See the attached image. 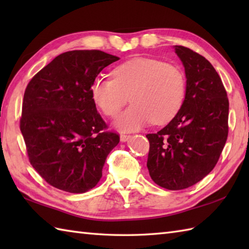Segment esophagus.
<instances>
[{"label":"esophagus","mask_w":249,"mask_h":249,"mask_svg":"<svg viewBox=\"0 0 249 249\" xmlns=\"http://www.w3.org/2000/svg\"><path fill=\"white\" fill-rule=\"evenodd\" d=\"M130 138H131V136H130V135L122 134V135L120 136V140H121L122 142H126V141H128Z\"/></svg>","instance_id":"obj_1"}]
</instances>
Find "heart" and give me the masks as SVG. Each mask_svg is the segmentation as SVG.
I'll list each match as a JSON object with an SVG mask.
<instances>
[{
    "label": "heart",
    "instance_id": "b5f03b06",
    "mask_svg": "<svg viewBox=\"0 0 249 249\" xmlns=\"http://www.w3.org/2000/svg\"><path fill=\"white\" fill-rule=\"evenodd\" d=\"M113 78L97 77L91 96L103 112L114 118L128 102L133 105L114 122L121 131H136L152 121L168 123L178 112L186 91L182 71L161 61L136 57L115 67Z\"/></svg>",
    "mask_w": 249,
    "mask_h": 249
}]
</instances>
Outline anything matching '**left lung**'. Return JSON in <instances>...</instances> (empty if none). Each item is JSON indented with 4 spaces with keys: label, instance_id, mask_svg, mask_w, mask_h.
<instances>
[{
    "label": "left lung",
    "instance_id": "left-lung-1",
    "mask_svg": "<svg viewBox=\"0 0 249 249\" xmlns=\"http://www.w3.org/2000/svg\"><path fill=\"white\" fill-rule=\"evenodd\" d=\"M186 77L184 102L176 116L150 141L147 169L169 190L193 186L213 170L228 137L229 100L221 79L204 56L174 46Z\"/></svg>",
    "mask_w": 249,
    "mask_h": 249
}]
</instances>
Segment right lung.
I'll return each mask as SVG.
<instances>
[{
	"mask_svg": "<svg viewBox=\"0 0 249 249\" xmlns=\"http://www.w3.org/2000/svg\"><path fill=\"white\" fill-rule=\"evenodd\" d=\"M120 57L99 50H73L54 57L25 89L20 130L31 165L47 183L71 194L96 186L120 137L91 96L98 73Z\"/></svg>",
	"mask_w": 249,
	"mask_h": 249,
	"instance_id": "add662e5",
	"label": "right lung"
}]
</instances>
